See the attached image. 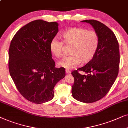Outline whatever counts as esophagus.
I'll use <instances>...</instances> for the list:
<instances>
[{
    "mask_svg": "<svg viewBox=\"0 0 128 128\" xmlns=\"http://www.w3.org/2000/svg\"><path fill=\"white\" fill-rule=\"evenodd\" d=\"M66 72L67 74H71V71L68 69H66Z\"/></svg>",
    "mask_w": 128,
    "mask_h": 128,
    "instance_id": "esophagus-1",
    "label": "esophagus"
}]
</instances>
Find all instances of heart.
<instances>
[{
  "instance_id": "1",
  "label": "heart",
  "mask_w": 128,
  "mask_h": 128,
  "mask_svg": "<svg viewBox=\"0 0 128 128\" xmlns=\"http://www.w3.org/2000/svg\"><path fill=\"white\" fill-rule=\"evenodd\" d=\"M64 42L72 46L71 55L64 57L58 62L61 67L65 68H72L80 62L86 63L94 57L99 45V37L97 33L92 30L78 27H72L62 33ZM63 42L57 38L52 39L50 43V50L55 57L62 56Z\"/></svg>"
}]
</instances>
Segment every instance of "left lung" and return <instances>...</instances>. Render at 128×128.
<instances>
[{
    "mask_svg": "<svg viewBox=\"0 0 128 128\" xmlns=\"http://www.w3.org/2000/svg\"><path fill=\"white\" fill-rule=\"evenodd\" d=\"M99 37V45L94 57L84 67L72 71L73 98L85 103L101 100L110 91L119 71L120 56L119 44L115 34L106 26L95 20H86ZM86 73L81 75L78 72Z\"/></svg>",
    "mask_w": 128,
    "mask_h": 128,
    "instance_id": "obj_1",
    "label": "left lung"
}]
</instances>
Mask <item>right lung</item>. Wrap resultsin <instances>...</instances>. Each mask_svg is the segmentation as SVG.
I'll return each instance as SVG.
<instances>
[{
  "label": "right lung",
  "mask_w": 128,
  "mask_h": 128,
  "mask_svg": "<svg viewBox=\"0 0 128 128\" xmlns=\"http://www.w3.org/2000/svg\"><path fill=\"white\" fill-rule=\"evenodd\" d=\"M58 32L57 22L36 20L22 27L13 37L8 50V69L22 96L40 104L52 100L54 88L66 76L57 68L50 43Z\"/></svg>",
  "instance_id": "add662e5"
}]
</instances>
